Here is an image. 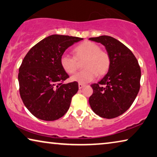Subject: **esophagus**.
Masks as SVG:
<instances>
[{"instance_id": "obj_1", "label": "esophagus", "mask_w": 157, "mask_h": 157, "mask_svg": "<svg viewBox=\"0 0 157 157\" xmlns=\"http://www.w3.org/2000/svg\"><path fill=\"white\" fill-rule=\"evenodd\" d=\"M84 86H85V85H84V84L78 83V88H79V89H81L82 88H83Z\"/></svg>"}]
</instances>
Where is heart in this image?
Returning a JSON list of instances; mask_svg holds the SVG:
<instances>
[{"mask_svg":"<svg viewBox=\"0 0 157 157\" xmlns=\"http://www.w3.org/2000/svg\"><path fill=\"white\" fill-rule=\"evenodd\" d=\"M74 56L64 54L60 58V64L65 72L74 74L78 67V62L83 61V70L71 77L72 81L86 83L92 81L96 76H102L107 74L111 64L109 55L101 50L100 45L92 41H84L74 50Z\"/></svg>","mask_w":157,"mask_h":157,"instance_id":"b5f03b06","label":"heart"}]
</instances>
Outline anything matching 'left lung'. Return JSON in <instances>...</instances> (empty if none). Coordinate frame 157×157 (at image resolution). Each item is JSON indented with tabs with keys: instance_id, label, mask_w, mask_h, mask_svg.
Listing matches in <instances>:
<instances>
[{
	"instance_id": "8db88e82",
	"label": "left lung",
	"mask_w": 157,
	"mask_h": 157,
	"mask_svg": "<svg viewBox=\"0 0 157 157\" xmlns=\"http://www.w3.org/2000/svg\"><path fill=\"white\" fill-rule=\"evenodd\" d=\"M89 40L102 44L111 59L107 74L90 86L93 93L89 104L100 117L113 119L126 112L134 102L140 87V67L131 50L116 38L100 36Z\"/></svg>"
}]
</instances>
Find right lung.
<instances>
[{"label": "right lung", "mask_w": 157, "mask_h": 157, "mask_svg": "<svg viewBox=\"0 0 157 157\" xmlns=\"http://www.w3.org/2000/svg\"><path fill=\"white\" fill-rule=\"evenodd\" d=\"M83 39L51 35L31 48L24 58L19 69L20 94L25 107L38 119L55 121L68 111L78 85L76 81L63 83L69 75L60 58L67 48Z\"/></svg>", "instance_id": "add662e5"}]
</instances>
